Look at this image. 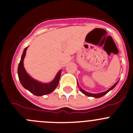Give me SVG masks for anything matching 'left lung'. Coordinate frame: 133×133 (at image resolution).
<instances>
[{"label":"left lung","instance_id":"obj_1","mask_svg":"<svg viewBox=\"0 0 133 133\" xmlns=\"http://www.w3.org/2000/svg\"><path fill=\"white\" fill-rule=\"evenodd\" d=\"M118 82H119V81H118ZM118 82H116V83H115L114 85H113V86L112 87V88H110V89H108V90H107V91H104V92H103V93H98V94H93V93H88V92H86V91H85L83 90V89H82V88H79V89H80V91H82V93H83V94H85V95H87V96H89V97H95V98H99V97H102V96H104V95H106V94H107V93H108V92L110 91V90H112V89H113V88H115V86H116V85H117V83H118Z\"/></svg>","mask_w":133,"mask_h":133}]
</instances>
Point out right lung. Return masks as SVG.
Here are the masks:
<instances>
[{
	"instance_id": "1",
	"label": "right lung",
	"mask_w": 133,
	"mask_h": 133,
	"mask_svg": "<svg viewBox=\"0 0 133 133\" xmlns=\"http://www.w3.org/2000/svg\"><path fill=\"white\" fill-rule=\"evenodd\" d=\"M28 47L24 49L21 56V61L18 65L17 69V74H18L19 79L21 85L24 88L29 91L31 93L36 96H42L44 95H48L54 91L55 88L57 87L59 82V78L61 76V70L57 73L55 76V79L48 83H42L38 81L35 80L31 78L25 71V69L23 66V59L26 54V50Z\"/></svg>"
}]
</instances>
